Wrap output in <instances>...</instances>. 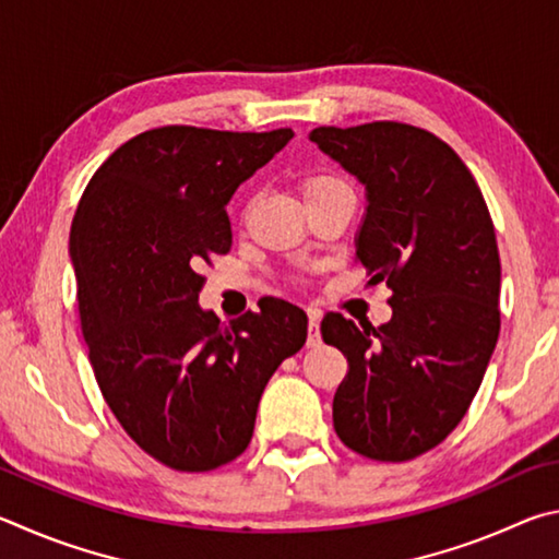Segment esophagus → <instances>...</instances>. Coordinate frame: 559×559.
<instances>
[{"label":"esophagus","mask_w":559,"mask_h":559,"mask_svg":"<svg viewBox=\"0 0 559 559\" xmlns=\"http://www.w3.org/2000/svg\"><path fill=\"white\" fill-rule=\"evenodd\" d=\"M321 344V329H319V311L309 309V336H307V346L317 348Z\"/></svg>","instance_id":"34e87169"}]
</instances>
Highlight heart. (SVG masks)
<instances>
[{
  "label": "heart",
  "mask_w": 559,
  "mask_h": 559,
  "mask_svg": "<svg viewBox=\"0 0 559 559\" xmlns=\"http://www.w3.org/2000/svg\"><path fill=\"white\" fill-rule=\"evenodd\" d=\"M338 186H344V183H341L338 179H331V176H311V179L301 183V191H305V199L311 201L321 193H329V191L338 189Z\"/></svg>",
  "instance_id": "1"
}]
</instances>
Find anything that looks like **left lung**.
<instances>
[{"instance_id":"obj_1","label":"left lung","mask_w":559,"mask_h":559,"mask_svg":"<svg viewBox=\"0 0 559 559\" xmlns=\"http://www.w3.org/2000/svg\"><path fill=\"white\" fill-rule=\"evenodd\" d=\"M319 150L366 186L356 258L393 289V319L336 311L321 336L348 358L334 429L348 449L407 462L462 423L501 331V260L472 171L432 132L403 122L317 127Z\"/></svg>"}]
</instances>
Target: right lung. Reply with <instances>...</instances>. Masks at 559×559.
Returning a JSON list of instances; mask_svg holds the SVG:
<instances>
[{
  "label": "right lung",
  "instance_id": "1",
  "mask_svg": "<svg viewBox=\"0 0 559 559\" xmlns=\"http://www.w3.org/2000/svg\"><path fill=\"white\" fill-rule=\"evenodd\" d=\"M292 136L156 127L107 156L78 203L71 260L95 380L124 432L176 472L240 456L264 385L307 341L289 301L230 324L199 305V267L233 245L225 205Z\"/></svg>",
  "mask_w": 559,
  "mask_h": 559
}]
</instances>
